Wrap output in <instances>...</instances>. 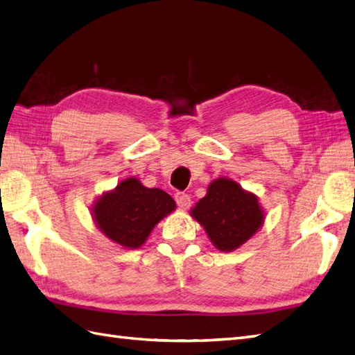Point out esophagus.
<instances>
[{
	"instance_id": "1",
	"label": "esophagus",
	"mask_w": 355,
	"mask_h": 355,
	"mask_svg": "<svg viewBox=\"0 0 355 355\" xmlns=\"http://www.w3.org/2000/svg\"><path fill=\"white\" fill-rule=\"evenodd\" d=\"M175 200L180 209H187V207H189V205H191V198H189V196L185 193H176Z\"/></svg>"
}]
</instances>
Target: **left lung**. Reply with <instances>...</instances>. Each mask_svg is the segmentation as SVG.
<instances>
[{"mask_svg":"<svg viewBox=\"0 0 355 355\" xmlns=\"http://www.w3.org/2000/svg\"><path fill=\"white\" fill-rule=\"evenodd\" d=\"M220 252H233L262 227L265 215L257 197L235 180L218 178L191 209Z\"/></svg>","mask_w":355,"mask_h":355,"instance_id":"1","label":"left lung"}]
</instances>
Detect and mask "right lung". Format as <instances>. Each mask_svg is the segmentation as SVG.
<instances>
[{
	"label": "right lung",
	"instance_id": "add662e5",
	"mask_svg": "<svg viewBox=\"0 0 355 355\" xmlns=\"http://www.w3.org/2000/svg\"><path fill=\"white\" fill-rule=\"evenodd\" d=\"M176 209L173 198L159 188H146L135 178L122 180L103 193L92 207L93 220L112 243L125 248L141 247L153 227Z\"/></svg>",
	"mask_w": 355,
	"mask_h": 355
}]
</instances>
